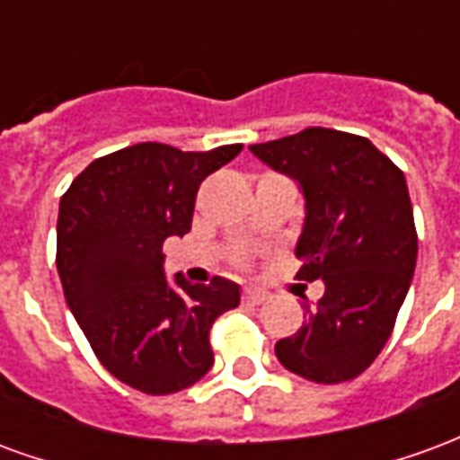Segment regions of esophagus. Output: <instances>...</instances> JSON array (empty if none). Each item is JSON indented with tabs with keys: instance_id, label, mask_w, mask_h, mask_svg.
Here are the masks:
<instances>
[{
	"instance_id": "obj_1",
	"label": "esophagus",
	"mask_w": 460,
	"mask_h": 460,
	"mask_svg": "<svg viewBox=\"0 0 460 460\" xmlns=\"http://www.w3.org/2000/svg\"><path fill=\"white\" fill-rule=\"evenodd\" d=\"M269 300V293H263V290H243V303H251V305H261V303H266Z\"/></svg>"
}]
</instances>
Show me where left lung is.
<instances>
[{
	"instance_id": "1",
	"label": "left lung",
	"mask_w": 460,
	"mask_h": 460,
	"mask_svg": "<svg viewBox=\"0 0 460 460\" xmlns=\"http://www.w3.org/2000/svg\"><path fill=\"white\" fill-rule=\"evenodd\" d=\"M251 152L300 181L305 226L298 279L323 280L303 328L276 342L280 365L318 385L349 382L394 330L416 269L414 209L404 172L362 135L305 128Z\"/></svg>"
}]
</instances>
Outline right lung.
<instances>
[{"label": "right lung", "instance_id": "right-lung-1", "mask_svg": "<svg viewBox=\"0 0 460 460\" xmlns=\"http://www.w3.org/2000/svg\"><path fill=\"white\" fill-rule=\"evenodd\" d=\"M241 150L140 142L91 162L61 197L56 269L66 303L101 365L142 394L199 382L214 365V320L239 305L231 280L191 286L177 276L170 286L162 243L191 229L199 184Z\"/></svg>", "mask_w": 460, "mask_h": 460}]
</instances>
